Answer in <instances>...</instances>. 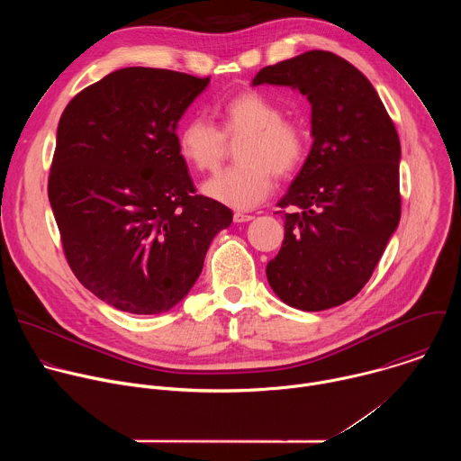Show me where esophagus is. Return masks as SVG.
Segmentation results:
<instances>
[{"label": "esophagus", "mask_w": 461, "mask_h": 461, "mask_svg": "<svg viewBox=\"0 0 461 461\" xmlns=\"http://www.w3.org/2000/svg\"><path fill=\"white\" fill-rule=\"evenodd\" d=\"M253 219V215H248V213H240V212H235L233 213V221L235 222H248V221H251Z\"/></svg>", "instance_id": "34e87169"}]
</instances>
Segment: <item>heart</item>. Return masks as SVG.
Wrapping results in <instances>:
<instances>
[{"label":"heart","instance_id":"obj_1","mask_svg":"<svg viewBox=\"0 0 461 461\" xmlns=\"http://www.w3.org/2000/svg\"><path fill=\"white\" fill-rule=\"evenodd\" d=\"M217 125L203 116H191L178 129V153L199 173L221 167L228 142L237 144V166L204 184L210 199L249 210L267 199L279 178L294 175L304 162L308 137L304 129L285 118V109L258 91H242L215 107Z\"/></svg>","mask_w":461,"mask_h":461}]
</instances>
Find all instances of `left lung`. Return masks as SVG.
Instances as JSON below:
<instances>
[{"instance_id":"1","label":"left lung","mask_w":461,"mask_h":461,"mask_svg":"<svg viewBox=\"0 0 461 461\" xmlns=\"http://www.w3.org/2000/svg\"><path fill=\"white\" fill-rule=\"evenodd\" d=\"M292 86L312 104V151L279 201L285 240L268 262L274 292L319 312L356 297L402 217L396 125L366 77L308 50L260 69L253 86ZM281 213V212H277Z\"/></svg>"}]
</instances>
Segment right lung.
<instances>
[{"mask_svg": "<svg viewBox=\"0 0 461 461\" xmlns=\"http://www.w3.org/2000/svg\"><path fill=\"white\" fill-rule=\"evenodd\" d=\"M208 78L125 68L63 109L49 201L77 279L107 304L139 315L173 308L203 272L224 204L196 194L176 123Z\"/></svg>", "mask_w": 461, "mask_h": 461, "instance_id": "1", "label": "right lung"}]
</instances>
